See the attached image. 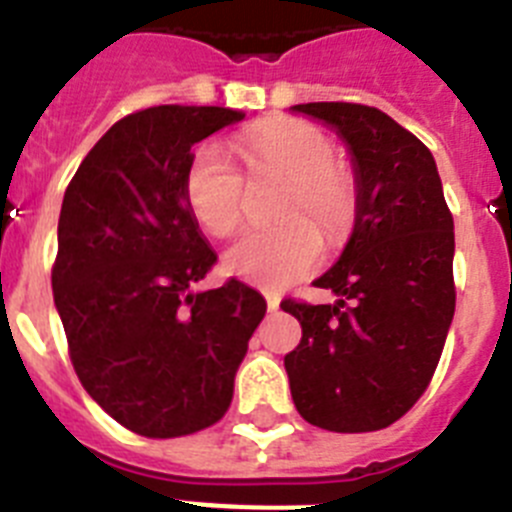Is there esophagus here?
I'll list each match as a JSON object with an SVG mask.
<instances>
[{"instance_id":"esophagus-1","label":"esophagus","mask_w":512,"mask_h":512,"mask_svg":"<svg viewBox=\"0 0 512 512\" xmlns=\"http://www.w3.org/2000/svg\"><path fill=\"white\" fill-rule=\"evenodd\" d=\"M265 303H267V311H278L280 296H278V293H273V290H267V293H265Z\"/></svg>"}]
</instances>
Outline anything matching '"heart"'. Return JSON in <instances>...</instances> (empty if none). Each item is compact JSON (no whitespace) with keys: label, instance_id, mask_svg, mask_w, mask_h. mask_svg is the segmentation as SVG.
<instances>
[{"label":"heart","instance_id":"1","mask_svg":"<svg viewBox=\"0 0 512 512\" xmlns=\"http://www.w3.org/2000/svg\"><path fill=\"white\" fill-rule=\"evenodd\" d=\"M250 176L285 178L273 227L250 229L229 247L224 265L260 288H283L321 260V234L339 245L359 214V181L334 160L336 145L316 124L293 117L257 122L232 140ZM193 219L211 237H229L245 216V178L219 147L196 150L183 178Z\"/></svg>","mask_w":512,"mask_h":512}]
</instances>
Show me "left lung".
<instances>
[{
    "mask_svg": "<svg viewBox=\"0 0 512 512\" xmlns=\"http://www.w3.org/2000/svg\"><path fill=\"white\" fill-rule=\"evenodd\" d=\"M296 112L336 127L354 155L359 214L352 239L316 288L339 301L285 298L301 344L285 354L290 395L313 426L380 431L426 393L454 319V219L434 155L367 104L313 101Z\"/></svg>",
    "mask_w": 512,
    "mask_h": 512,
    "instance_id": "left-lung-1",
    "label": "left lung"
}]
</instances>
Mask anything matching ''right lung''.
<instances>
[{
    "instance_id": "obj_1",
    "label": "right lung",
    "mask_w": 512,
    "mask_h": 512,
    "mask_svg": "<svg viewBox=\"0 0 512 512\" xmlns=\"http://www.w3.org/2000/svg\"><path fill=\"white\" fill-rule=\"evenodd\" d=\"M242 112L163 104L109 127L63 196L53 298L86 393L124 428L178 439L227 413L265 298L229 278L183 196L191 147Z\"/></svg>"
}]
</instances>
